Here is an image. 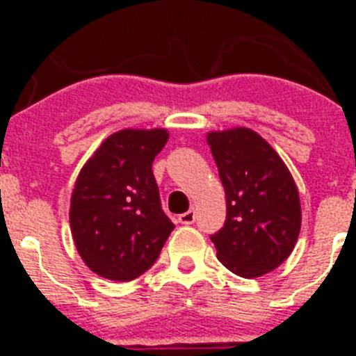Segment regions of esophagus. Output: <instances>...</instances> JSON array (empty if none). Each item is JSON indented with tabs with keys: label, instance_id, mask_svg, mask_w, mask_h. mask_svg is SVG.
I'll list each match as a JSON object with an SVG mask.
<instances>
[{
	"label": "esophagus",
	"instance_id": "obj_1",
	"mask_svg": "<svg viewBox=\"0 0 356 356\" xmlns=\"http://www.w3.org/2000/svg\"><path fill=\"white\" fill-rule=\"evenodd\" d=\"M178 221H180L181 225H193V222L196 221V210L191 209L188 212L181 213V216L178 217Z\"/></svg>",
	"mask_w": 356,
	"mask_h": 356
}]
</instances>
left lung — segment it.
Returning <instances> with one entry per match:
<instances>
[{"mask_svg": "<svg viewBox=\"0 0 356 356\" xmlns=\"http://www.w3.org/2000/svg\"><path fill=\"white\" fill-rule=\"evenodd\" d=\"M226 194V221L210 235L222 266L259 278L289 259L301 229V205L291 171L250 128L207 135Z\"/></svg>", "mask_w": 356, "mask_h": 356, "instance_id": "1", "label": "left lung"}]
</instances>
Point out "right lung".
<instances>
[{
	"label": "right lung",
	"mask_w": 356,
	"mask_h": 356,
	"mask_svg": "<svg viewBox=\"0 0 356 356\" xmlns=\"http://www.w3.org/2000/svg\"><path fill=\"white\" fill-rule=\"evenodd\" d=\"M168 139L163 128L115 131L78 175L69 210L72 241L102 278L130 282L146 273L175 228L151 169Z\"/></svg>",
	"instance_id": "1"
}]
</instances>
